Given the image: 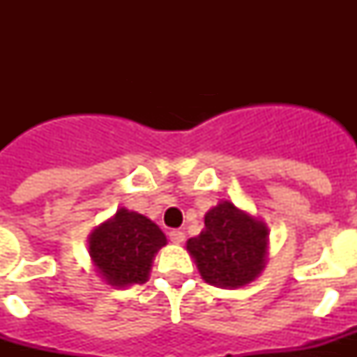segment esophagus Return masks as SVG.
Returning a JSON list of instances; mask_svg holds the SVG:
<instances>
[{"mask_svg":"<svg viewBox=\"0 0 357 357\" xmlns=\"http://www.w3.org/2000/svg\"><path fill=\"white\" fill-rule=\"evenodd\" d=\"M169 239H172L173 243H176V245H178V243L184 241V239H185V234H184V232H182V230L173 229L172 232H169Z\"/></svg>","mask_w":357,"mask_h":357,"instance_id":"34e87169","label":"esophagus"}]
</instances>
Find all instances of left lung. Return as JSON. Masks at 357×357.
<instances>
[{"instance_id":"left-lung-1","label":"left lung","mask_w":357,"mask_h":357,"mask_svg":"<svg viewBox=\"0 0 357 357\" xmlns=\"http://www.w3.org/2000/svg\"><path fill=\"white\" fill-rule=\"evenodd\" d=\"M268 225L230 200L218 202L204 218V230L185 248L207 284L238 289L254 282L266 266Z\"/></svg>"}]
</instances>
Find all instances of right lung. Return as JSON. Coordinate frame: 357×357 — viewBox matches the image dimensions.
I'll list each match as a JSON object with an SVG mask.
<instances>
[{"instance_id": "1", "label": "right lung", "mask_w": 357, "mask_h": 357, "mask_svg": "<svg viewBox=\"0 0 357 357\" xmlns=\"http://www.w3.org/2000/svg\"><path fill=\"white\" fill-rule=\"evenodd\" d=\"M89 255L94 272L114 288L144 284L157 252L168 243L157 223L127 207L89 234Z\"/></svg>"}]
</instances>
